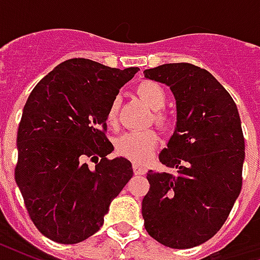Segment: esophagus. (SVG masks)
<instances>
[{"mask_svg": "<svg viewBox=\"0 0 260 260\" xmlns=\"http://www.w3.org/2000/svg\"><path fill=\"white\" fill-rule=\"evenodd\" d=\"M147 170L143 167V166H141V164H134V173H135L136 175H143L146 174Z\"/></svg>", "mask_w": 260, "mask_h": 260, "instance_id": "1", "label": "esophagus"}]
</instances>
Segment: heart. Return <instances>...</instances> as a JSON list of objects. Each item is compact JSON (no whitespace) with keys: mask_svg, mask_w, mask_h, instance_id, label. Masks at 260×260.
Instances as JSON below:
<instances>
[{"mask_svg":"<svg viewBox=\"0 0 260 260\" xmlns=\"http://www.w3.org/2000/svg\"><path fill=\"white\" fill-rule=\"evenodd\" d=\"M136 94L142 102L147 104L149 107L154 110L153 119L158 126H167L169 118L160 110L166 106L167 103V94L163 86L153 82V80H143L136 86ZM118 110L119 100L115 99L107 111V122L108 125L117 124L118 121ZM158 143L157 134L153 129L135 131V132H126L121 135L115 141V150L119 156L132 160L134 163H146L149 158L152 157L153 152L156 150Z\"/></svg>","mask_w":260,"mask_h":260,"instance_id":"b5f03b06","label":"heart"}]
</instances>
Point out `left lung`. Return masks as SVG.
<instances>
[{
  "label": "left lung",
  "instance_id": "obj_1",
  "mask_svg": "<svg viewBox=\"0 0 260 260\" xmlns=\"http://www.w3.org/2000/svg\"><path fill=\"white\" fill-rule=\"evenodd\" d=\"M143 74L169 86L177 100L174 134L158 154L174 173H147L145 229L169 248H193L221 229L240 195L245 158L240 114L206 69L180 62Z\"/></svg>",
  "mask_w": 260,
  "mask_h": 260
}]
</instances>
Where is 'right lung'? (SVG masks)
<instances>
[{
  "label": "right lung",
  "mask_w": 260,
  "mask_h": 260,
  "mask_svg": "<svg viewBox=\"0 0 260 260\" xmlns=\"http://www.w3.org/2000/svg\"><path fill=\"white\" fill-rule=\"evenodd\" d=\"M136 72V67L72 58L31 90L18 128L15 181L33 223L50 240L78 244L97 233L134 174L128 158H107L114 146L106 121L119 89ZM87 158H96L93 170Z\"/></svg>",
  "instance_id": "add662e5"
}]
</instances>
